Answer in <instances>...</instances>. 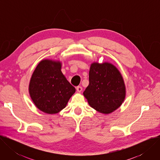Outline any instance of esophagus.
<instances>
[{
	"mask_svg": "<svg viewBox=\"0 0 160 160\" xmlns=\"http://www.w3.org/2000/svg\"><path fill=\"white\" fill-rule=\"evenodd\" d=\"M77 92H82V87H80V86H78V87H77Z\"/></svg>",
	"mask_w": 160,
	"mask_h": 160,
	"instance_id": "34e87169",
	"label": "esophagus"
}]
</instances>
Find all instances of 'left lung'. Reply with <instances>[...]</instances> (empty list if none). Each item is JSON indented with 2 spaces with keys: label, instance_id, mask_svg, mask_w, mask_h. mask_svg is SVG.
<instances>
[{
  "label": "left lung",
  "instance_id": "8db88e82",
  "mask_svg": "<svg viewBox=\"0 0 160 160\" xmlns=\"http://www.w3.org/2000/svg\"><path fill=\"white\" fill-rule=\"evenodd\" d=\"M89 105L105 114L118 108L125 98L123 79L111 64L94 62L89 71V84L83 92Z\"/></svg>",
  "mask_w": 160,
  "mask_h": 160
}]
</instances>
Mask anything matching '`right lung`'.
I'll list each match as a JSON object with an SVG mask.
<instances>
[{
	"label": "right lung",
	"instance_id": "1",
	"mask_svg": "<svg viewBox=\"0 0 160 160\" xmlns=\"http://www.w3.org/2000/svg\"><path fill=\"white\" fill-rule=\"evenodd\" d=\"M59 61H40L32 76L29 92L35 106L42 111L54 114L64 108L75 92L61 71Z\"/></svg>",
	"mask_w": 160,
	"mask_h": 160
}]
</instances>
